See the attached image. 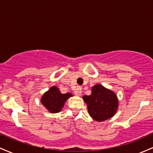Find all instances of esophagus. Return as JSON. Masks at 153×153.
<instances>
[{
  "label": "esophagus",
  "mask_w": 153,
  "mask_h": 153,
  "mask_svg": "<svg viewBox=\"0 0 153 153\" xmlns=\"http://www.w3.org/2000/svg\"><path fill=\"white\" fill-rule=\"evenodd\" d=\"M74 93H75V94L76 95V96H81V94H82V88L80 87H78L76 89H75Z\"/></svg>",
  "instance_id": "esophagus-1"
}]
</instances>
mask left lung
<instances>
[{
    "mask_svg": "<svg viewBox=\"0 0 153 153\" xmlns=\"http://www.w3.org/2000/svg\"><path fill=\"white\" fill-rule=\"evenodd\" d=\"M90 96H83L89 114L98 122H102L115 114L118 108V99L114 92L101 85L92 88Z\"/></svg>",
    "mask_w": 153,
    "mask_h": 153,
    "instance_id": "obj_1",
    "label": "left lung"
}]
</instances>
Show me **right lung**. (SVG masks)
Listing matches in <instances>:
<instances>
[{"label": "right lung", "mask_w": 153, "mask_h": 153, "mask_svg": "<svg viewBox=\"0 0 153 153\" xmlns=\"http://www.w3.org/2000/svg\"><path fill=\"white\" fill-rule=\"evenodd\" d=\"M72 96L70 93L62 94L56 86L52 87L48 91L45 93L42 97V103L46 107L51 113H57L60 111L67 99Z\"/></svg>", "instance_id": "obj_1"}]
</instances>
